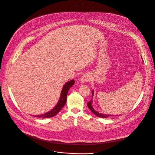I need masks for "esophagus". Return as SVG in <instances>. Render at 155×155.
<instances>
[{"mask_svg":"<svg viewBox=\"0 0 155 155\" xmlns=\"http://www.w3.org/2000/svg\"><path fill=\"white\" fill-rule=\"evenodd\" d=\"M90 80V76L88 75L87 74H84L81 77V78H80V82L81 83H84V82H86V81H88Z\"/></svg>","mask_w":155,"mask_h":155,"instance_id":"34e87169","label":"esophagus"}]
</instances>
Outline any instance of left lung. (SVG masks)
Listing matches in <instances>:
<instances>
[{
  "label": "left lung",
  "mask_w": 155,
  "mask_h": 155,
  "mask_svg": "<svg viewBox=\"0 0 155 155\" xmlns=\"http://www.w3.org/2000/svg\"><path fill=\"white\" fill-rule=\"evenodd\" d=\"M93 94H94V91H92V96H93ZM87 105L88 108H90V110H91V111L95 115H96L97 117L105 118H107V117H110V116H112V115H109L102 114H101V113H99V112H97V111H96V110L94 109V108H93V106H92V100H91L90 102H88L87 103Z\"/></svg>",
  "instance_id": "8db88e82"
}]
</instances>
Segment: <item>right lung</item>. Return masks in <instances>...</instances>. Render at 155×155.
Wrapping results in <instances>:
<instances>
[{"label": "right lung", "mask_w": 155, "mask_h": 155, "mask_svg": "<svg viewBox=\"0 0 155 155\" xmlns=\"http://www.w3.org/2000/svg\"><path fill=\"white\" fill-rule=\"evenodd\" d=\"M74 83H75L74 80H72L67 82L64 85L61 93V96H60L58 104H56V105L51 110H50V112H48L47 113H45V114H42V115H36L35 117H38V118H47L53 117L56 115L59 112L60 110L63 108L64 105L65 104L66 101H67V96H68V91L69 90L70 88L74 85Z\"/></svg>", "instance_id": "obj_1"}]
</instances>
